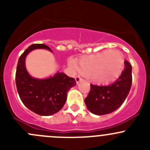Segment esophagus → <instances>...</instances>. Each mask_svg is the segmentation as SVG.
<instances>
[{"mask_svg": "<svg viewBox=\"0 0 150 150\" xmlns=\"http://www.w3.org/2000/svg\"><path fill=\"white\" fill-rule=\"evenodd\" d=\"M82 80H83V78H81L80 75H78V76L75 77V81H76L77 83H79L81 81H82Z\"/></svg>", "mask_w": 150, "mask_h": 150, "instance_id": "obj_1", "label": "esophagus"}]
</instances>
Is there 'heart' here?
<instances>
[{"label": "heart", "instance_id": "1", "mask_svg": "<svg viewBox=\"0 0 150 150\" xmlns=\"http://www.w3.org/2000/svg\"><path fill=\"white\" fill-rule=\"evenodd\" d=\"M124 67L123 56L117 50L104 51L99 54L83 59L78 69L83 75H92L97 83L113 82L121 75Z\"/></svg>", "mask_w": 150, "mask_h": 150}]
</instances>
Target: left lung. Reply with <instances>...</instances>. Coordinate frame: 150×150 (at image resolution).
<instances>
[{"label": "left lung", "instance_id": "1", "mask_svg": "<svg viewBox=\"0 0 150 150\" xmlns=\"http://www.w3.org/2000/svg\"><path fill=\"white\" fill-rule=\"evenodd\" d=\"M124 64V69L115 82L108 86L91 84L85 103L93 114H110L119 108L126 99L132 84V67L127 60Z\"/></svg>", "mask_w": 150, "mask_h": 150}]
</instances>
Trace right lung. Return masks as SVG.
<instances>
[{
	"label": "right lung",
	"mask_w": 150,
	"mask_h": 150,
	"mask_svg": "<svg viewBox=\"0 0 150 150\" xmlns=\"http://www.w3.org/2000/svg\"><path fill=\"white\" fill-rule=\"evenodd\" d=\"M36 48H51L44 44H33L20 56L16 71V85L22 103L38 115L48 116L57 113L62 108L69 89L76 85L73 78L63 72H57L48 79L32 78L25 67L26 56Z\"/></svg>",
	"instance_id": "right-lung-1"
}]
</instances>
